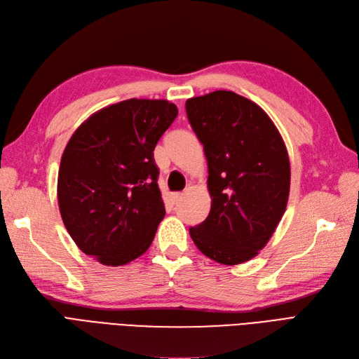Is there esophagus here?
<instances>
[{
  "label": "esophagus",
  "instance_id": "esophagus-1",
  "mask_svg": "<svg viewBox=\"0 0 359 359\" xmlns=\"http://www.w3.org/2000/svg\"><path fill=\"white\" fill-rule=\"evenodd\" d=\"M170 197H172V203L175 205V203H178L180 200L182 198V194H181V193H174V194H172Z\"/></svg>",
  "mask_w": 359,
  "mask_h": 359
}]
</instances>
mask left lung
Listing matches in <instances>:
<instances>
[{
  "mask_svg": "<svg viewBox=\"0 0 359 359\" xmlns=\"http://www.w3.org/2000/svg\"><path fill=\"white\" fill-rule=\"evenodd\" d=\"M193 131L208 159L212 206L190 228L197 249L215 262L250 261L274 234L287 206V149L268 114L233 91L185 102Z\"/></svg>",
  "mask_w": 359,
  "mask_h": 359,
  "instance_id": "1",
  "label": "left lung"
}]
</instances>
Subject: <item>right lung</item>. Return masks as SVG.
<instances>
[{"label": "right lung", "mask_w": 359, "mask_h": 359, "mask_svg": "<svg viewBox=\"0 0 359 359\" xmlns=\"http://www.w3.org/2000/svg\"><path fill=\"white\" fill-rule=\"evenodd\" d=\"M177 116L166 100L130 98L95 111L70 137L57 198L85 255L121 266L150 248L165 217L153 150Z\"/></svg>", "instance_id": "add662e5"}]
</instances>
